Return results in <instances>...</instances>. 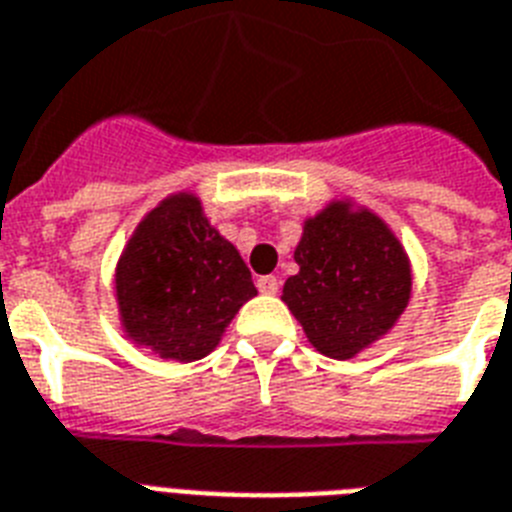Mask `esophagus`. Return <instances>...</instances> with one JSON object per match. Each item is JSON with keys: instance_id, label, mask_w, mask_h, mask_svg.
<instances>
[{"instance_id": "34e87169", "label": "esophagus", "mask_w": 512, "mask_h": 512, "mask_svg": "<svg viewBox=\"0 0 512 512\" xmlns=\"http://www.w3.org/2000/svg\"><path fill=\"white\" fill-rule=\"evenodd\" d=\"M257 289L263 294H276L278 292V278L276 276H260L257 278Z\"/></svg>"}]
</instances>
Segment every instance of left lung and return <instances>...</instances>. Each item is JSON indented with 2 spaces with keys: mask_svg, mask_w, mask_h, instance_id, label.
<instances>
[{
  "mask_svg": "<svg viewBox=\"0 0 512 512\" xmlns=\"http://www.w3.org/2000/svg\"><path fill=\"white\" fill-rule=\"evenodd\" d=\"M294 260L299 273L286 278L281 299L315 350L334 360L389 334L410 302L413 273L400 239L350 199L305 220Z\"/></svg>",
  "mask_w": 512,
  "mask_h": 512,
  "instance_id": "left-lung-1",
  "label": "left lung"
}]
</instances>
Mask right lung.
<instances>
[{"mask_svg":"<svg viewBox=\"0 0 512 512\" xmlns=\"http://www.w3.org/2000/svg\"><path fill=\"white\" fill-rule=\"evenodd\" d=\"M255 294L239 249L210 226L191 191L170 194L144 215L115 268L126 336L178 363L210 355Z\"/></svg>","mask_w":512,"mask_h":512,"instance_id":"obj_1","label":"right lung"}]
</instances>
